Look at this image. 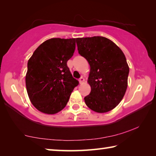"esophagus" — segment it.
<instances>
[{
  "label": "esophagus",
  "mask_w": 156,
  "mask_h": 156,
  "mask_svg": "<svg viewBox=\"0 0 156 156\" xmlns=\"http://www.w3.org/2000/svg\"><path fill=\"white\" fill-rule=\"evenodd\" d=\"M78 81H79V83H80V84H82L83 83H84V78L83 77V76H82V77H80V78H79Z\"/></svg>",
  "instance_id": "esophagus-1"
}]
</instances>
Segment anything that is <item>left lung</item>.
<instances>
[{
	"instance_id": "left-lung-1",
	"label": "left lung",
	"mask_w": 156,
	"mask_h": 156,
	"mask_svg": "<svg viewBox=\"0 0 156 156\" xmlns=\"http://www.w3.org/2000/svg\"><path fill=\"white\" fill-rule=\"evenodd\" d=\"M78 53L90 65L89 95L84 102L89 109L105 113L117 106L127 88L129 68L125 54L109 39L102 36L76 38Z\"/></svg>"
}]
</instances>
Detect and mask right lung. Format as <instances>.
I'll use <instances>...</instances> for the list:
<instances>
[{
    "label": "right lung",
    "instance_id": "obj_1",
    "mask_svg": "<svg viewBox=\"0 0 156 156\" xmlns=\"http://www.w3.org/2000/svg\"><path fill=\"white\" fill-rule=\"evenodd\" d=\"M76 38H51L42 43L28 60L26 88L31 103L47 114L64 109L78 81L67 62L73 55Z\"/></svg>",
    "mask_w": 156,
    "mask_h": 156
}]
</instances>
